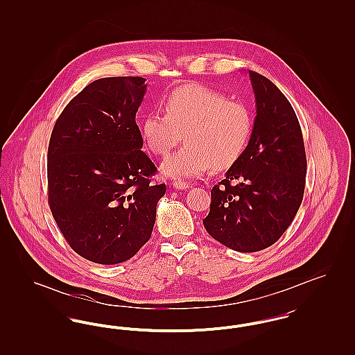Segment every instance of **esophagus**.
Returning a JSON list of instances; mask_svg holds the SVG:
<instances>
[{"label": "esophagus", "instance_id": "34e87169", "mask_svg": "<svg viewBox=\"0 0 355 355\" xmlns=\"http://www.w3.org/2000/svg\"><path fill=\"white\" fill-rule=\"evenodd\" d=\"M173 186H174V189H178V190H186V189L190 187L189 184H186V182L181 181V180H175V181L173 182Z\"/></svg>", "mask_w": 355, "mask_h": 355}]
</instances>
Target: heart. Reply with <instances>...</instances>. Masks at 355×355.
I'll use <instances>...</instances> for the list:
<instances>
[{"mask_svg":"<svg viewBox=\"0 0 355 355\" xmlns=\"http://www.w3.org/2000/svg\"><path fill=\"white\" fill-rule=\"evenodd\" d=\"M165 114L152 110L141 123L150 152L165 157L182 139L186 145L164 162L174 178H194L214 166H233L245 152L253 130L252 113L242 102L227 100L216 89L191 84L171 92L162 102Z\"/></svg>","mask_w":355,"mask_h":355,"instance_id":"obj_1","label":"heart"}]
</instances>
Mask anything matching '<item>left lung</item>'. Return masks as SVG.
I'll return each mask as SVG.
<instances>
[{
    "instance_id": "obj_1",
    "label": "left lung",
    "mask_w": 355,
    "mask_h": 355,
    "mask_svg": "<svg viewBox=\"0 0 355 355\" xmlns=\"http://www.w3.org/2000/svg\"><path fill=\"white\" fill-rule=\"evenodd\" d=\"M257 116L241 158L211 189L206 232L242 253L275 243L294 220L306 184V153L297 114L284 93L249 70Z\"/></svg>"
}]
</instances>
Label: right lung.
Here are the masks:
<instances>
[{
    "instance_id": "obj_1",
    "label": "right lung",
    "mask_w": 355,
    "mask_h": 355,
    "mask_svg": "<svg viewBox=\"0 0 355 355\" xmlns=\"http://www.w3.org/2000/svg\"><path fill=\"white\" fill-rule=\"evenodd\" d=\"M142 77H107L87 85L55 121L48 149V201L70 248L85 259L114 265L152 236L166 185L142 152L135 113Z\"/></svg>"
}]
</instances>
